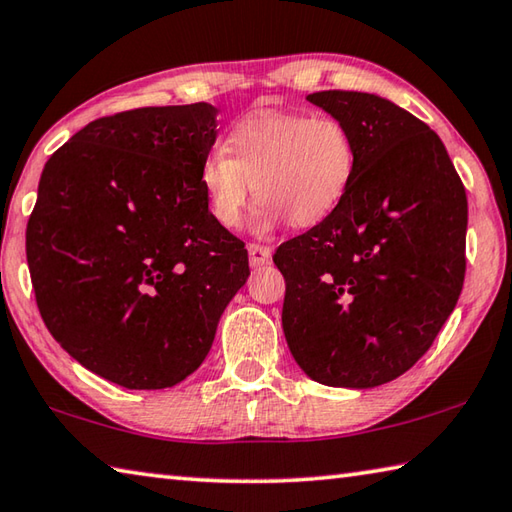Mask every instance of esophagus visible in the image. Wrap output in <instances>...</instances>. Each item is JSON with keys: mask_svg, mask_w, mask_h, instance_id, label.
<instances>
[{"mask_svg": "<svg viewBox=\"0 0 512 512\" xmlns=\"http://www.w3.org/2000/svg\"><path fill=\"white\" fill-rule=\"evenodd\" d=\"M248 255H250V266H253V268H259V266H266V264H271L273 250L268 248V246L250 244V246H248Z\"/></svg>", "mask_w": 512, "mask_h": 512, "instance_id": "obj_1", "label": "esophagus"}]
</instances>
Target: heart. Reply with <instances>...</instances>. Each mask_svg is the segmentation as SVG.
Wrapping results in <instances>:
<instances>
[{
	"label": "heart",
	"instance_id": "heart-1",
	"mask_svg": "<svg viewBox=\"0 0 512 512\" xmlns=\"http://www.w3.org/2000/svg\"><path fill=\"white\" fill-rule=\"evenodd\" d=\"M356 176V143L347 125L302 111H264L230 129L224 152L206 156L199 183L219 226L237 228L253 197V230L268 235L286 219L297 228L336 212Z\"/></svg>",
	"mask_w": 512,
	"mask_h": 512
}]
</instances>
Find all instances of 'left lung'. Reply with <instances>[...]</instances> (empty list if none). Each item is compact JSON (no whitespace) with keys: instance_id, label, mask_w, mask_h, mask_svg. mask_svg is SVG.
I'll list each match as a JSON object with an SVG mask.
<instances>
[{"instance_id":"obj_1","label":"left lung","mask_w":512,"mask_h":512,"mask_svg":"<svg viewBox=\"0 0 512 512\" xmlns=\"http://www.w3.org/2000/svg\"><path fill=\"white\" fill-rule=\"evenodd\" d=\"M306 100L356 143L342 206L273 255L286 280L284 336L306 376L369 389L432 347L466 275L468 199L448 150L423 120L360 91Z\"/></svg>"}]
</instances>
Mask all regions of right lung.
<instances>
[{"label": "right lung", "instance_id": "right-lung-1", "mask_svg": "<svg viewBox=\"0 0 512 512\" xmlns=\"http://www.w3.org/2000/svg\"><path fill=\"white\" fill-rule=\"evenodd\" d=\"M217 114L194 102L98 118L42 170L26 228L37 309L71 358L120 387L197 371L250 275L199 183Z\"/></svg>", "mask_w": 512, "mask_h": 512}]
</instances>
